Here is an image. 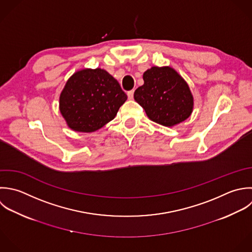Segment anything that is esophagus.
Listing matches in <instances>:
<instances>
[{
	"label": "esophagus",
	"mask_w": 252,
	"mask_h": 252,
	"mask_svg": "<svg viewBox=\"0 0 252 252\" xmlns=\"http://www.w3.org/2000/svg\"><path fill=\"white\" fill-rule=\"evenodd\" d=\"M133 94H134V90H133V89L127 92V97H128L129 100H131V99L133 98Z\"/></svg>",
	"instance_id": "esophagus-1"
}]
</instances>
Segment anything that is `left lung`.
<instances>
[{"label": "left lung", "instance_id": "8db88e82", "mask_svg": "<svg viewBox=\"0 0 252 252\" xmlns=\"http://www.w3.org/2000/svg\"><path fill=\"white\" fill-rule=\"evenodd\" d=\"M144 84L134 91V100L147 117L162 126L186 121L193 110V96L186 80L170 66H152L143 73Z\"/></svg>", "mask_w": 252, "mask_h": 252}]
</instances>
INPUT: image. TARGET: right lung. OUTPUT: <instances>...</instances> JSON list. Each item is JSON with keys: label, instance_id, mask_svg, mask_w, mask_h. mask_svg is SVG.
Returning a JSON list of instances; mask_svg holds the SVG:
<instances>
[{"label": "right lung", "instance_id": "add662e5", "mask_svg": "<svg viewBox=\"0 0 252 252\" xmlns=\"http://www.w3.org/2000/svg\"><path fill=\"white\" fill-rule=\"evenodd\" d=\"M127 96L119 82L102 68L73 73L60 95V112L68 127L92 132L111 122Z\"/></svg>", "mask_w": 252, "mask_h": 252}]
</instances>
